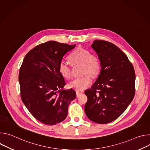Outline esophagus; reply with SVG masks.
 <instances>
[{
    "instance_id": "esophagus-1",
    "label": "esophagus",
    "mask_w": 150,
    "mask_h": 150,
    "mask_svg": "<svg viewBox=\"0 0 150 150\" xmlns=\"http://www.w3.org/2000/svg\"><path fill=\"white\" fill-rule=\"evenodd\" d=\"M82 94V93H81V92H79V91H76V97H79L81 94Z\"/></svg>"
}]
</instances>
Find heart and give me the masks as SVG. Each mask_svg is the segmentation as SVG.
<instances>
[{
	"label": "heart",
	"mask_w": 150,
	"mask_h": 150,
	"mask_svg": "<svg viewBox=\"0 0 150 150\" xmlns=\"http://www.w3.org/2000/svg\"><path fill=\"white\" fill-rule=\"evenodd\" d=\"M69 59L73 65H82V75L89 74L92 76H96L99 73L100 63L98 58L94 54H90V52L87 50L82 48L76 49L69 55ZM59 71L64 78L67 79L72 78L71 68L67 61L64 60L60 61L59 65ZM91 83V76L89 75H85L71 81L68 86L76 91H81L89 87Z\"/></svg>",
	"instance_id": "heart-1"
}]
</instances>
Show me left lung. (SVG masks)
<instances>
[{
    "label": "left lung",
    "mask_w": 150,
    "mask_h": 150,
    "mask_svg": "<svg viewBox=\"0 0 150 150\" xmlns=\"http://www.w3.org/2000/svg\"><path fill=\"white\" fill-rule=\"evenodd\" d=\"M91 47L98 55L101 71L91 88L85 90V112L89 119L105 124L118 118L135 95V74L126 55L116 46L95 40Z\"/></svg>",
    "instance_id": "obj_1"
}]
</instances>
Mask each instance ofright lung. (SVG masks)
I'll list each match as a JSON object with an SVG mask.
<instances>
[{"label": "right lung", "mask_w": 150, "mask_h": 150, "mask_svg": "<svg viewBox=\"0 0 150 150\" xmlns=\"http://www.w3.org/2000/svg\"><path fill=\"white\" fill-rule=\"evenodd\" d=\"M76 45L54 41L40 44L25 56L19 74L21 97L30 113L43 124L65 120L68 106L76 98L75 90L63 89L66 83L59 65Z\"/></svg>", "instance_id": "1"}]
</instances>
